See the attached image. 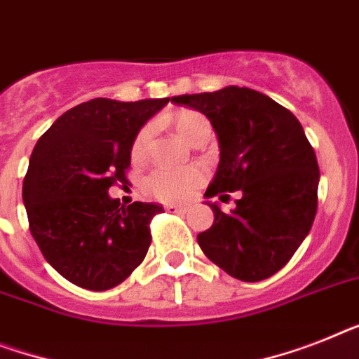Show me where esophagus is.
I'll list each match as a JSON object with an SVG mask.
<instances>
[{"mask_svg":"<svg viewBox=\"0 0 359 359\" xmlns=\"http://www.w3.org/2000/svg\"><path fill=\"white\" fill-rule=\"evenodd\" d=\"M168 212H177V215H183V212H187L189 209L187 207H182V205H172V203H168L167 207H165Z\"/></svg>","mask_w":359,"mask_h":359,"instance_id":"obj_1","label":"esophagus"}]
</instances>
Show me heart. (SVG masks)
Instances as JSON below:
<instances>
[{
  "label": "heart",
  "instance_id": "heart-1",
  "mask_svg": "<svg viewBox=\"0 0 359 359\" xmlns=\"http://www.w3.org/2000/svg\"><path fill=\"white\" fill-rule=\"evenodd\" d=\"M174 126H176V132L180 133V137L189 144L192 141H196L198 137H209V133H211V124H209L205 115L192 111V109L180 111L174 117ZM150 133H152V128L148 124L143 128H139V132L135 133L132 143L133 159L144 158L148 141H150ZM203 182H205V174L200 167H158L144 177L143 185L144 191L148 194H152L154 198L174 203V201L189 200L200 189Z\"/></svg>",
  "mask_w": 359,
  "mask_h": 359
}]
</instances>
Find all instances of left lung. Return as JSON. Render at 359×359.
Instances as JSON below:
<instances>
[{
    "instance_id": "obj_1",
    "label": "left lung",
    "mask_w": 359,
    "mask_h": 359,
    "mask_svg": "<svg viewBox=\"0 0 359 359\" xmlns=\"http://www.w3.org/2000/svg\"><path fill=\"white\" fill-rule=\"evenodd\" d=\"M174 104L205 115L220 143V165L205 196L242 192L198 235L207 259L231 277L259 283L288 264L318 212L319 165L297 117L264 93L227 86L180 95Z\"/></svg>"
}]
</instances>
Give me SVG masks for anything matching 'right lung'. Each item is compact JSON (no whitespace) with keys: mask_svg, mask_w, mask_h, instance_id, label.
<instances>
[{"mask_svg":"<svg viewBox=\"0 0 359 359\" xmlns=\"http://www.w3.org/2000/svg\"><path fill=\"white\" fill-rule=\"evenodd\" d=\"M170 99H93L53 123L31 154L23 203L32 238L58 273L104 292L137 268L152 242L161 205L121 207L109 187L126 183L135 133Z\"/></svg>","mask_w":359,"mask_h":359,"instance_id":"right-lung-1","label":"right lung"}]
</instances>
